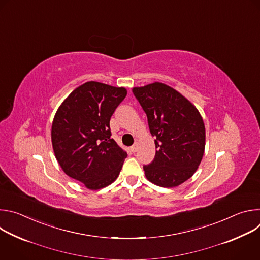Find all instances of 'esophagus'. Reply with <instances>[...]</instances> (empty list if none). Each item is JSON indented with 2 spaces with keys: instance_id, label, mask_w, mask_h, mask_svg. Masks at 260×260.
I'll list each match as a JSON object with an SVG mask.
<instances>
[{
  "instance_id": "esophagus-1",
  "label": "esophagus",
  "mask_w": 260,
  "mask_h": 260,
  "mask_svg": "<svg viewBox=\"0 0 260 260\" xmlns=\"http://www.w3.org/2000/svg\"><path fill=\"white\" fill-rule=\"evenodd\" d=\"M137 149H138V143L136 142L131 148H129V150H131V152H133V153H135L136 151H137Z\"/></svg>"
}]
</instances>
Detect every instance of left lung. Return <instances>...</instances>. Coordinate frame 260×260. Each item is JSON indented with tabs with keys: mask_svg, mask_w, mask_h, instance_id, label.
<instances>
[{
	"mask_svg": "<svg viewBox=\"0 0 260 260\" xmlns=\"http://www.w3.org/2000/svg\"><path fill=\"white\" fill-rule=\"evenodd\" d=\"M156 139L154 159L143 166L146 178L161 187L188 180L200 166L206 131L198 109L174 88L159 82L133 88Z\"/></svg>",
	"mask_w": 260,
	"mask_h": 260,
	"instance_id": "obj_1",
	"label": "left lung"
}]
</instances>
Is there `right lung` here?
<instances>
[{
    "instance_id": "obj_1",
    "label": "right lung",
    "mask_w": 260,
    "mask_h": 260,
    "mask_svg": "<svg viewBox=\"0 0 260 260\" xmlns=\"http://www.w3.org/2000/svg\"><path fill=\"white\" fill-rule=\"evenodd\" d=\"M124 87L89 81L60 105L51 127L55 157L62 171L88 189L108 186L127 154L111 139L110 119L126 96Z\"/></svg>"
}]
</instances>
